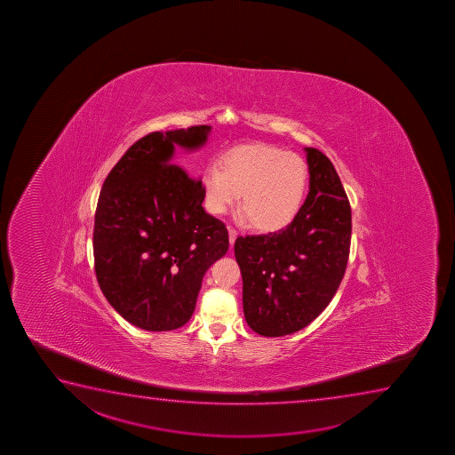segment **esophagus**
<instances>
[{"instance_id":"1","label":"esophagus","mask_w":455,"mask_h":455,"mask_svg":"<svg viewBox=\"0 0 455 455\" xmlns=\"http://www.w3.org/2000/svg\"><path fill=\"white\" fill-rule=\"evenodd\" d=\"M237 231L235 230V228H228V239H230V245H235V237H237Z\"/></svg>"}]
</instances>
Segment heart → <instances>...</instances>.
<instances>
[{
	"label": "heart",
	"instance_id": "heart-1",
	"mask_svg": "<svg viewBox=\"0 0 455 455\" xmlns=\"http://www.w3.org/2000/svg\"><path fill=\"white\" fill-rule=\"evenodd\" d=\"M201 184L210 213L224 214L241 195L242 216L257 230L277 231L291 224L303 207L309 167L295 152L254 143L227 152L220 167L203 172Z\"/></svg>",
	"mask_w": 455,
	"mask_h": 455
}]
</instances>
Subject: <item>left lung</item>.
<instances>
[{
    "label": "left lung",
    "mask_w": 455,
    "mask_h": 455,
    "mask_svg": "<svg viewBox=\"0 0 455 455\" xmlns=\"http://www.w3.org/2000/svg\"><path fill=\"white\" fill-rule=\"evenodd\" d=\"M309 193L291 224L275 233L239 235L235 260L248 326L283 337L315 320L341 283L352 235V210L335 167L305 148Z\"/></svg>",
    "instance_id": "obj_1"
}]
</instances>
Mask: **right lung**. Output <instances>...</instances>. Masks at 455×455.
<instances>
[{
    "instance_id": "add662e5",
    "label": "right lung",
    "mask_w": 455,
    "mask_h": 455,
    "mask_svg": "<svg viewBox=\"0 0 455 455\" xmlns=\"http://www.w3.org/2000/svg\"><path fill=\"white\" fill-rule=\"evenodd\" d=\"M212 126L152 132L131 146L103 182L92 250L109 305L145 331L192 316L204 274L228 250L222 220L205 213L201 180L172 164L175 146L199 149Z\"/></svg>"
}]
</instances>
